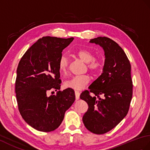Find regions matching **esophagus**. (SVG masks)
<instances>
[{
    "label": "esophagus",
    "instance_id": "1",
    "mask_svg": "<svg viewBox=\"0 0 150 150\" xmlns=\"http://www.w3.org/2000/svg\"><path fill=\"white\" fill-rule=\"evenodd\" d=\"M75 98L76 100H79L80 98V93L78 91H75Z\"/></svg>",
    "mask_w": 150,
    "mask_h": 150
}]
</instances>
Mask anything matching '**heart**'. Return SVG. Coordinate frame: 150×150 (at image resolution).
<instances>
[{"label": "heart", "mask_w": 150, "mask_h": 150, "mask_svg": "<svg viewBox=\"0 0 150 150\" xmlns=\"http://www.w3.org/2000/svg\"><path fill=\"white\" fill-rule=\"evenodd\" d=\"M76 55L83 62L87 63V67L92 74H98L103 68V62L99 59L94 58V54L87 49H81L76 52ZM69 66L68 57L65 54H62L59 58L58 67L61 74L67 72ZM90 82V77L87 75L72 76L64 82V86L67 88L75 90H81L88 85Z\"/></svg>", "instance_id": "obj_1"}]
</instances>
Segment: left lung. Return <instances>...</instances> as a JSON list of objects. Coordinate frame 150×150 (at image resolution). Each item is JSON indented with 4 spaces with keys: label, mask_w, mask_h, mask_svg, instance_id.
<instances>
[{
    "label": "left lung",
    "mask_w": 150,
    "mask_h": 150,
    "mask_svg": "<svg viewBox=\"0 0 150 150\" xmlns=\"http://www.w3.org/2000/svg\"><path fill=\"white\" fill-rule=\"evenodd\" d=\"M89 43L103 48L105 59L102 74L89 86V91L80 96L89 107L82 121L92 133L103 134L117 126L129 110L133 88L131 65L124 50L110 38L98 37ZM90 92L96 96L91 97Z\"/></svg>",
    "instance_id": "1"
}]
</instances>
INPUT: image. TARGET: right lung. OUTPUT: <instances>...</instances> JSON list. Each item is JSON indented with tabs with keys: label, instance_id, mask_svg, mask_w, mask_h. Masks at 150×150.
Wrapping results in <instances>:
<instances>
[{
	"label": "right lung",
	"instance_id": "add662e5",
	"mask_svg": "<svg viewBox=\"0 0 150 150\" xmlns=\"http://www.w3.org/2000/svg\"><path fill=\"white\" fill-rule=\"evenodd\" d=\"M74 39L43 37L19 62L15 82L18 110L25 122L38 131L48 132L57 128L75 100L74 89L57 91L61 82L59 58ZM49 91H57V95L48 96Z\"/></svg>",
	"mask_w": 150,
	"mask_h": 150
}]
</instances>
